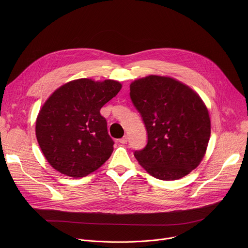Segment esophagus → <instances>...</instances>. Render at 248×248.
<instances>
[{
  "mask_svg": "<svg viewBox=\"0 0 248 248\" xmlns=\"http://www.w3.org/2000/svg\"><path fill=\"white\" fill-rule=\"evenodd\" d=\"M127 140H128V137L127 136H124L119 141H120V143H122V144H126L127 143Z\"/></svg>",
  "mask_w": 248,
  "mask_h": 248,
  "instance_id": "obj_1",
  "label": "esophagus"
}]
</instances>
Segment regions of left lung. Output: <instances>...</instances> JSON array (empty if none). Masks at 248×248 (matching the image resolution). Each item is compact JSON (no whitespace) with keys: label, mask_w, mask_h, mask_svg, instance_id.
I'll return each instance as SVG.
<instances>
[{"label":"left lung","mask_w":248,"mask_h":248,"mask_svg":"<svg viewBox=\"0 0 248 248\" xmlns=\"http://www.w3.org/2000/svg\"><path fill=\"white\" fill-rule=\"evenodd\" d=\"M130 99L147 130V144L134 157L162 181L182 179L202 161L211 123L205 104L187 85L149 76L130 84Z\"/></svg>","instance_id":"left-lung-1"}]
</instances>
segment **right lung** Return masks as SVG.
I'll return each mask as SVG.
<instances>
[{"label": "right lung", "mask_w": 248, "mask_h": 248, "mask_svg": "<svg viewBox=\"0 0 248 248\" xmlns=\"http://www.w3.org/2000/svg\"><path fill=\"white\" fill-rule=\"evenodd\" d=\"M121 88L116 80L80 78L63 84L49 97L35 129L39 146L55 170L83 178L110 158L114 141L100 110Z\"/></svg>", "instance_id": "obj_1"}]
</instances>
